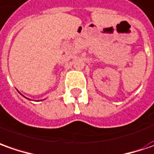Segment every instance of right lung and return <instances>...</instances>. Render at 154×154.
<instances>
[{
	"label": "right lung",
	"mask_w": 154,
	"mask_h": 154,
	"mask_svg": "<svg viewBox=\"0 0 154 154\" xmlns=\"http://www.w3.org/2000/svg\"><path fill=\"white\" fill-rule=\"evenodd\" d=\"M23 96H24V95H23ZM25 98H26V97H25ZM26 99H28V98H26ZM28 100H29V99H28ZM38 101H39V100H38Z\"/></svg>",
	"instance_id": "obj_1"
}]
</instances>
